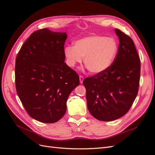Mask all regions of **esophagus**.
Wrapping results in <instances>:
<instances>
[{
  "instance_id": "obj_1",
  "label": "esophagus",
  "mask_w": 155,
  "mask_h": 155,
  "mask_svg": "<svg viewBox=\"0 0 155 155\" xmlns=\"http://www.w3.org/2000/svg\"><path fill=\"white\" fill-rule=\"evenodd\" d=\"M83 79H84V78H83V77L82 76H79V81H80L81 83H83Z\"/></svg>"
}]
</instances>
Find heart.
<instances>
[{
	"label": "heart",
	"mask_w": 155,
	"mask_h": 155,
	"mask_svg": "<svg viewBox=\"0 0 155 155\" xmlns=\"http://www.w3.org/2000/svg\"><path fill=\"white\" fill-rule=\"evenodd\" d=\"M117 51L118 44L114 38L92 35L75 41L73 48L65 49L64 55L69 66L80 62L83 57V63L89 72L98 74L110 67Z\"/></svg>",
	"instance_id": "heart-1"
}]
</instances>
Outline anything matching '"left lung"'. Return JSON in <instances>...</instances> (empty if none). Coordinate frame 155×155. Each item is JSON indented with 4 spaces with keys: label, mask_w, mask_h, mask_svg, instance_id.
<instances>
[{
    "label": "left lung",
    "mask_w": 155,
    "mask_h": 155,
    "mask_svg": "<svg viewBox=\"0 0 155 155\" xmlns=\"http://www.w3.org/2000/svg\"><path fill=\"white\" fill-rule=\"evenodd\" d=\"M119 49L111 66L105 72L85 78L87 107L94 118L111 121L124 116L138 92L140 59L130 37L115 29Z\"/></svg>",
    "instance_id": "8db88e82"
}]
</instances>
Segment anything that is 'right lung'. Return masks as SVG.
Returning <instances> with one entry per match:
<instances>
[{"label": "right lung", "instance_id": "1", "mask_svg": "<svg viewBox=\"0 0 155 155\" xmlns=\"http://www.w3.org/2000/svg\"><path fill=\"white\" fill-rule=\"evenodd\" d=\"M65 32L36 31L15 59L17 93L32 118L53 123L65 114L70 94L79 84L78 74L64 62Z\"/></svg>", "mask_w": 155, "mask_h": 155}]
</instances>
